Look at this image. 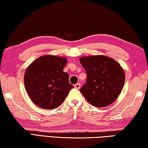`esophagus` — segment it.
I'll use <instances>...</instances> for the list:
<instances>
[{
    "label": "esophagus",
    "mask_w": 148,
    "mask_h": 148,
    "mask_svg": "<svg viewBox=\"0 0 148 148\" xmlns=\"http://www.w3.org/2000/svg\"><path fill=\"white\" fill-rule=\"evenodd\" d=\"M76 88H77V89H79V88H80V87H81V84L80 83H77V84H75V86H74Z\"/></svg>",
    "instance_id": "1"
}]
</instances>
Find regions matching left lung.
<instances>
[{
    "instance_id": "left-lung-1",
    "label": "left lung",
    "mask_w": 148,
    "mask_h": 148,
    "mask_svg": "<svg viewBox=\"0 0 148 148\" xmlns=\"http://www.w3.org/2000/svg\"><path fill=\"white\" fill-rule=\"evenodd\" d=\"M79 61L87 75V83L80 89L86 100L95 107H104L114 102L125 82L121 65L103 55L81 57Z\"/></svg>"
}]
</instances>
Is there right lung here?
Returning a JSON list of instances; mask_svg holds the SVG:
<instances>
[{
	"instance_id": "1",
	"label": "right lung",
	"mask_w": 148,
	"mask_h": 148,
	"mask_svg": "<svg viewBox=\"0 0 148 148\" xmlns=\"http://www.w3.org/2000/svg\"><path fill=\"white\" fill-rule=\"evenodd\" d=\"M67 60L53 55L42 56L26 68L24 86L30 99L43 109L58 108L73 88L69 75L63 71Z\"/></svg>"
}]
</instances>
